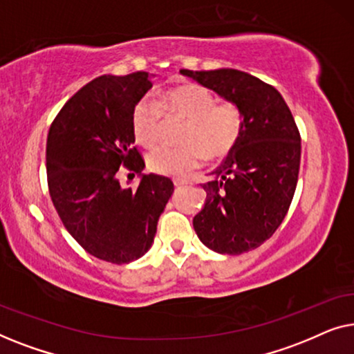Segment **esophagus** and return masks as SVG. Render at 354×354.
<instances>
[{"instance_id":"obj_1","label":"esophagus","mask_w":354,"mask_h":354,"mask_svg":"<svg viewBox=\"0 0 354 354\" xmlns=\"http://www.w3.org/2000/svg\"><path fill=\"white\" fill-rule=\"evenodd\" d=\"M174 185H176V187H185V185H188V182L180 180V178H176V180H174Z\"/></svg>"}]
</instances>
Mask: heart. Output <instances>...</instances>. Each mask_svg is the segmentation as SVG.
<instances>
[{
  "label": "heart",
  "mask_w": 354,
  "mask_h": 354,
  "mask_svg": "<svg viewBox=\"0 0 354 354\" xmlns=\"http://www.w3.org/2000/svg\"><path fill=\"white\" fill-rule=\"evenodd\" d=\"M162 114L185 119L178 148H159L148 158V166L161 176L185 177L200 167L203 159H221L239 142L243 115L235 103H216L205 86L183 84L164 91L159 103L140 100L130 115L133 138L145 148H154L161 138Z\"/></svg>",
  "instance_id": "1"
}]
</instances>
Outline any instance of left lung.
I'll list each match as a JSON object with an SVG mask.
<instances>
[{
    "mask_svg": "<svg viewBox=\"0 0 354 354\" xmlns=\"http://www.w3.org/2000/svg\"><path fill=\"white\" fill-rule=\"evenodd\" d=\"M222 98L235 103L243 129L225 161L203 183L205 207L193 229L207 248L241 254L270 239L287 216L298 182L301 137L282 95L258 77L236 69L188 71Z\"/></svg>",
    "mask_w": 354,
    "mask_h": 354,
    "instance_id": "1",
    "label": "left lung"
}]
</instances>
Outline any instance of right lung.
I'll use <instances>...</instances> for the list:
<instances>
[{
    "instance_id": "right-lung-1",
    "label": "right lung",
    "mask_w": 354,
    "mask_h": 354,
    "mask_svg": "<svg viewBox=\"0 0 354 354\" xmlns=\"http://www.w3.org/2000/svg\"><path fill=\"white\" fill-rule=\"evenodd\" d=\"M148 72L101 75L80 88L53 120L46 140L48 188L67 232L95 258L127 264L151 248L159 216L172 196L171 178L142 174L133 147V106L151 88ZM124 167L142 176L120 187Z\"/></svg>"
}]
</instances>
